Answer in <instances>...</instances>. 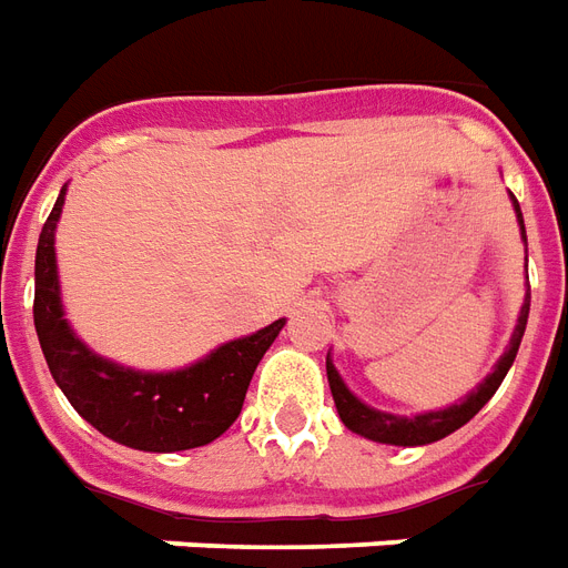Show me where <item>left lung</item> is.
I'll list each match as a JSON object with an SVG mask.
<instances>
[{
    "label": "left lung",
    "mask_w": 568,
    "mask_h": 568,
    "mask_svg": "<svg viewBox=\"0 0 568 568\" xmlns=\"http://www.w3.org/2000/svg\"><path fill=\"white\" fill-rule=\"evenodd\" d=\"M511 204H515V213H518L520 234H524V216H520V207L515 195H511ZM524 243H527V234H524ZM527 316H530V288H527V301L520 306L518 325H515V334H511V343L503 352V358L497 361V367L490 369L485 376V382H478L476 390H469L464 400L455 403V406H445V409H436V413H422L406 418V415H390L379 413V409H369L367 403H361L352 390L346 388V382L339 379L337 367L327 358V385H331V394H334V403H337V413L343 418L352 434H361L373 439V443L385 445H427L443 439V436L455 434L457 427H464L473 415L485 406L497 388L506 379L508 367L515 364V355H518L520 337H524V327H527Z\"/></svg>",
    "instance_id": "left-lung-1"
}]
</instances>
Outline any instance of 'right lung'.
I'll return each mask as SVG.
<instances>
[{"instance_id":"add662e5","label":"right lung","mask_w":568,"mask_h":568,"mask_svg":"<svg viewBox=\"0 0 568 568\" xmlns=\"http://www.w3.org/2000/svg\"><path fill=\"white\" fill-rule=\"evenodd\" d=\"M65 189L50 210L36 250V331L50 376L81 418L113 443L138 452H186L213 443L241 415L252 373L285 318L213 348L207 358L171 373H141L99 358L65 322L53 231Z\"/></svg>"}]
</instances>
